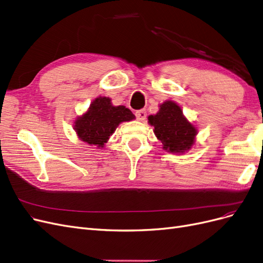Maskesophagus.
Here are the masks:
<instances>
[{"label":"esophagus","instance_id":"esophagus-1","mask_svg":"<svg viewBox=\"0 0 263 263\" xmlns=\"http://www.w3.org/2000/svg\"><path fill=\"white\" fill-rule=\"evenodd\" d=\"M146 116H147V113H146L145 109H140V110H137V112H136V117H137L138 121H140V122L145 121Z\"/></svg>","mask_w":263,"mask_h":263}]
</instances>
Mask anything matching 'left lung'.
<instances>
[{"mask_svg": "<svg viewBox=\"0 0 263 263\" xmlns=\"http://www.w3.org/2000/svg\"><path fill=\"white\" fill-rule=\"evenodd\" d=\"M159 107L157 114L148 116V123L154 126L162 148L172 154L187 153L195 144L197 128L183 115L176 102L165 101Z\"/></svg>", "mask_w": 263, "mask_h": 263, "instance_id": "left-lung-1", "label": "left lung"}]
</instances>
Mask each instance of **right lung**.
<instances>
[{"mask_svg":"<svg viewBox=\"0 0 263 263\" xmlns=\"http://www.w3.org/2000/svg\"><path fill=\"white\" fill-rule=\"evenodd\" d=\"M109 98L95 99L85 113L74 121L78 137L91 146L103 148L118 125L135 119L132 110L124 105L114 106Z\"/></svg>","mask_w":263,"mask_h":263,"instance_id":"right-lung-1","label":"right lung"}]
</instances>
